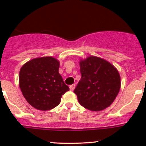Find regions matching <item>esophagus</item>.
I'll return each mask as SVG.
<instances>
[{
  "label": "esophagus",
  "instance_id": "obj_1",
  "mask_svg": "<svg viewBox=\"0 0 146 146\" xmlns=\"http://www.w3.org/2000/svg\"><path fill=\"white\" fill-rule=\"evenodd\" d=\"M69 88H70V90H71V91H73V90H74L75 88H76V85H75V84H73V85H70V87H69Z\"/></svg>",
  "mask_w": 146,
  "mask_h": 146
}]
</instances>
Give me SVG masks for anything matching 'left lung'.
Listing matches in <instances>:
<instances>
[{"instance_id": "8db88e82", "label": "left lung", "mask_w": 146, "mask_h": 146, "mask_svg": "<svg viewBox=\"0 0 146 146\" xmlns=\"http://www.w3.org/2000/svg\"><path fill=\"white\" fill-rule=\"evenodd\" d=\"M79 64L82 77L74 90L79 103L93 111L110 107L120 90L118 70L107 60L95 56L80 59Z\"/></svg>"}]
</instances>
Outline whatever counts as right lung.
<instances>
[{"instance_id": "right-lung-1", "label": "right lung", "mask_w": 146, "mask_h": 146, "mask_svg": "<svg viewBox=\"0 0 146 146\" xmlns=\"http://www.w3.org/2000/svg\"><path fill=\"white\" fill-rule=\"evenodd\" d=\"M59 61L52 56L35 58L21 67L19 85L27 102L35 109L47 111L61 102L69 90L58 73Z\"/></svg>"}]
</instances>
